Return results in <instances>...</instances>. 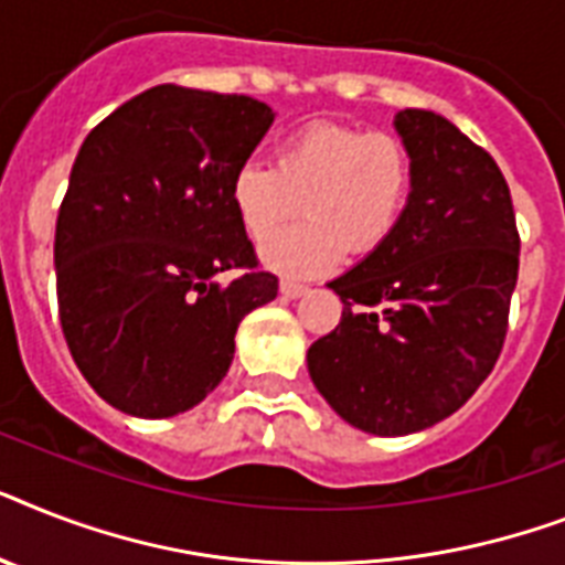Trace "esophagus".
Wrapping results in <instances>:
<instances>
[{
    "label": "esophagus",
    "mask_w": 565,
    "mask_h": 565,
    "mask_svg": "<svg viewBox=\"0 0 565 565\" xmlns=\"http://www.w3.org/2000/svg\"><path fill=\"white\" fill-rule=\"evenodd\" d=\"M307 287L305 284H296V281H281V296L284 298H298L305 296Z\"/></svg>",
    "instance_id": "34e87169"
}]
</instances>
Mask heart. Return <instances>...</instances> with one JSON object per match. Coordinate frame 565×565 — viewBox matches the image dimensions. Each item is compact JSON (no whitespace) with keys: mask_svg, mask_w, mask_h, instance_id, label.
Listing matches in <instances>:
<instances>
[{"mask_svg":"<svg viewBox=\"0 0 565 565\" xmlns=\"http://www.w3.org/2000/svg\"><path fill=\"white\" fill-rule=\"evenodd\" d=\"M412 153L394 132H369L337 121H313L275 145L273 168L243 162L228 196L255 241L269 235L302 200L306 220L264 243L269 269L310 278L345 258L369 255L392 237L412 194Z\"/></svg>","mask_w":565,"mask_h":565,"instance_id":"b5f03b06","label":"heart"}]
</instances>
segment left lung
Here are the masks:
<instances>
[{
	"mask_svg": "<svg viewBox=\"0 0 565 565\" xmlns=\"http://www.w3.org/2000/svg\"><path fill=\"white\" fill-rule=\"evenodd\" d=\"M412 194L383 246L328 284L342 319L307 351L330 409L371 435H412L458 412L505 342L520 235L488 150L429 109H401Z\"/></svg>",
	"mask_w": 565,
	"mask_h": 565,
	"instance_id": "left-lung-1",
	"label": "left lung"
}]
</instances>
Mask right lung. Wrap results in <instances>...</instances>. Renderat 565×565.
Returning a JSON list of instances; mask_svg holds the SVG:
<instances>
[{
	"instance_id": "add662e5",
	"label": "right lung",
	"mask_w": 565,
	"mask_h": 565,
	"mask_svg": "<svg viewBox=\"0 0 565 565\" xmlns=\"http://www.w3.org/2000/svg\"><path fill=\"white\" fill-rule=\"evenodd\" d=\"M273 121L249 95L162 84L77 150L54 235L60 324L124 415L194 409L226 377L243 316L278 296L228 196ZM228 268L235 282L218 278Z\"/></svg>"
}]
</instances>
